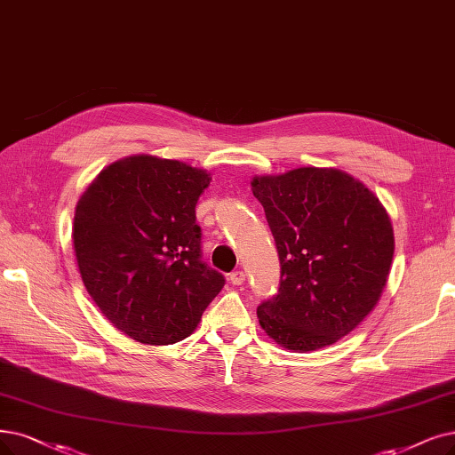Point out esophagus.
<instances>
[{
	"label": "esophagus",
	"mask_w": 455,
	"mask_h": 455,
	"mask_svg": "<svg viewBox=\"0 0 455 455\" xmlns=\"http://www.w3.org/2000/svg\"><path fill=\"white\" fill-rule=\"evenodd\" d=\"M244 280H246V276H244V272H243L241 268H239V270H233L231 275H229V282H231L233 285H243Z\"/></svg>",
	"instance_id": "34e87169"
}]
</instances>
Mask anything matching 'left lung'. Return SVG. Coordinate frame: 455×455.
Wrapping results in <instances>:
<instances>
[{"label": "left lung", "instance_id": "1", "mask_svg": "<svg viewBox=\"0 0 455 455\" xmlns=\"http://www.w3.org/2000/svg\"><path fill=\"white\" fill-rule=\"evenodd\" d=\"M282 267L258 306L261 329L291 351L336 343L366 319L387 285L394 229L379 197L336 168L253 177Z\"/></svg>", "mask_w": 455, "mask_h": 455}]
</instances>
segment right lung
Returning a JSON list of instances; mask_svg holds the SVG:
<instances>
[{
    "label": "right lung",
    "instance_id": "1",
    "mask_svg": "<svg viewBox=\"0 0 455 455\" xmlns=\"http://www.w3.org/2000/svg\"><path fill=\"white\" fill-rule=\"evenodd\" d=\"M211 173L134 155L78 199L72 244L84 285L117 331L148 345L188 338L226 280L202 261L196 204Z\"/></svg>",
    "mask_w": 455,
    "mask_h": 455
}]
</instances>
